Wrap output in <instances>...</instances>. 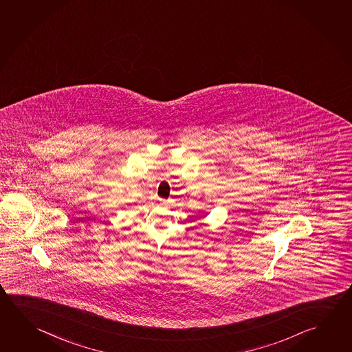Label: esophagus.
Instances as JSON below:
<instances>
[{
    "instance_id": "34e87169",
    "label": "esophagus",
    "mask_w": 352,
    "mask_h": 352,
    "mask_svg": "<svg viewBox=\"0 0 352 352\" xmlns=\"http://www.w3.org/2000/svg\"><path fill=\"white\" fill-rule=\"evenodd\" d=\"M161 203H162V204H164V203H166V200H162V199H161Z\"/></svg>"
}]
</instances>
